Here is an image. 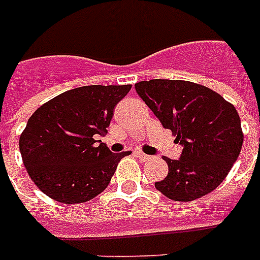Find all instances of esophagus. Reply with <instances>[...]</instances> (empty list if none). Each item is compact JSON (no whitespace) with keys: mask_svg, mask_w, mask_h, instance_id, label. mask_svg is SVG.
I'll use <instances>...</instances> for the list:
<instances>
[{"mask_svg":"<svg viewBox=\"0 0 260 260\" xmlns=\"http://www.w3.org/2000/svg\"><path fill=\"white\" fill-rule=\"evenodd\" d=\"M135 156L140 159L142 162H147V160H150V159H151L150 155L143 154V152H140V151H136V152H135Z\"/></svg>","mask_w":260,"mask_h":260,"instance_id":"1","label":"esophagus"}]
</instances>
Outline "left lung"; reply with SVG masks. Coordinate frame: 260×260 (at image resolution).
<instances>
[{"label": "left lung", "instance_id": "8db88e82", "mask_svg": "<svg viewBox=\"0 0 260 260\" xmlns=\"http://www.w3.org/2000/svg\"><path fill=\"white\" fill-rule=\"evenodd\" d=\"M135 89L183 147L178 160L163 158L169 174L155 187L182 202L213 191L242 151V124L235 106L209 87L189 81L151 79Z\"/></svg>", "mask_w": 260, "mask_h": 260}]
</instances>
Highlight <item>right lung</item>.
I'll return each instance as SVG.
<instances>
[{"label": "right lung", "instance_id": "right-lung-1", "mask_svg": "<svg viewBox=\"0 0 260 260\" xmlns=\"http://www.w3.org/2000/svg\"><path fill=\"white\" fill-rule=\"evenodd\" d=\"M131 85L67 90L35 110L20 136L22 162L35 185L62 204L86 202L108 187L118 162L95 135L108 131L113 110Z\"/></svg>", "mask_w": 260, "mask_h": 260}]
</instances>
